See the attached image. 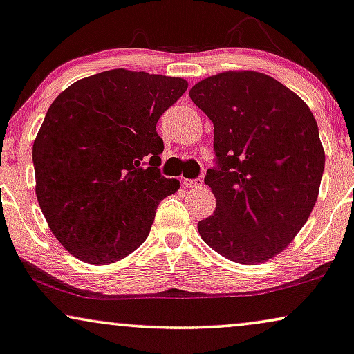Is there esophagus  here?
<instances>
[{
    "label": "esophagus",
    "mask_w": 354,
    "mask_h": 354,
    "mask_svg": "<svg viewBox=\"0 0 354 354\" xmlns=\"http://www.w3.org/2000/svg\"><path fill=\"white\" fill-rule=\"evenodd\" d=\"M203 178H196V180H185L186 187H201L203 186Z\"/></svg>",
    "instance_id": "obj_1"
}]
</instances>
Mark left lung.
<instances>
[{"label": "left lung", "instance_id": "1", "mask_svg": "<svg viewBox=\"0 0 354 354\" xmlns=\"http://www.w3.org/2000/svg\"><path fill=\"white\" fill-rule=\"evenodd\" d=\"M189 97L212 120L218 163L204 178L217 205L198 223L201 239L230 261L265 263L288 248L319 198L325 151L314 114L252 70L204 78Z\"/></svg>", "mask_w": 354, "mask_h": 354}]
</instances>
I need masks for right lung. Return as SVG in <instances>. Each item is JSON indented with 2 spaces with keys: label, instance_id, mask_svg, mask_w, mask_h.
<instances>
[{
  "label": "right lung",
  "instance_id": "add662e5",
  "mask_svg": "<svg viewBox=\"0 0 354 354\" xmlns=\"http://www.w3.org/2000/svg\"><path fill=\"white\" fill-rule=\"evenodd\" d=\"M187 82L125 68L78 80L48 107L32 147L35 196L62 247L93 266L119 261L180 189L156 168L160 115Z\"/></svg>",
  "mask_w": 354,
  "mask_h": 354
}]
</instances>
